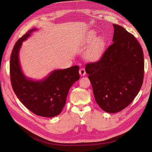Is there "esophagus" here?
<instances>
[{
	"label": "esophagus",
	"mask_w": 152,
	"mask_h": 152,
	"mask_svg": "<svg viewBox=\"0 0 152 152\" xmlns=\"http://www.w3.org/2000/svg\"><path fill=\"white\" fill-rule=\"evenodd\" d=\"M79 73H80V75H82V76L85 75L86 73L85 68H81L79 70Z\"/></svg>",
	"instance_id": "1"
}]
</instances>
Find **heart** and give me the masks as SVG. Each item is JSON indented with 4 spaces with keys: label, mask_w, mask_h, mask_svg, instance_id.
Here are the masks:
<instances>
[{
    "label": "heart",
    "mask_w": 152,
    "mask_h": 152,
    "mask_svg": "<svg viewBox=\"0 0 152 152\" xmlns=\"http://www.w3.org/2000/svg\"><path fill=\"white\" fill-rule=\"evenodd\" d=\"M95 37L96 34L94 32H92L86 40L87 43H90L94 40L86 53V56L89 60H96L98 59L102 55L105 46V41L103 37H98L94 39Z\"/></svg>",
    "instance_id": "obj_1"
}]
</instances>
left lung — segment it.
Here are the masks:
<instances>
[{"label": "left lung", "mask_w": 152, "mask_h": 152, "mask_svg": "<svg viewBox=\"0 0 152 152\" xmlns=\"http://www.w3.org/2000/svg\"><path fill=\"white\" fill-rule=\"evenodd\" d=\"M113 26V44L99 60L85 67L96 103L112 113L126 108L138 94L145 66L143 52L134 36L121 26Z\"/></svg>", "instance_id": "left-lung-1"}]
</instances>
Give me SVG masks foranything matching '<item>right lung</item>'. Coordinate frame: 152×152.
I'll return each instance as SVG.
<instances>
[{"instance_id":"right-lung-1","label":"right lung","mask_w":152,"mask_h":152,"mask_svg":"<svg viewBox=\"0 0 152 152\" xmlns=\"http://www.w3.org/2000/svg\"><path fill=\"white\" fill-rule=\"evenodd\" d=\"M36 28L29 30L16 42L10 59V78L15 94L31 112L44 117H53L62 111L68 91L79 79V67L75 65L63 70H54L39 81L26 78L20 65L19 51L22 42Z\"/></svg>"}]
</instances>
